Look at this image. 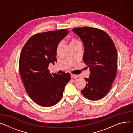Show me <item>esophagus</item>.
I'll use <instances>...</instances> for the list:
<instances>
[{
  "instance_id": "obj_1",
  "label": "esophagus",
  "mask_w": 133,
  "mask_h": 133,
  "mask_svg": "<svg viewBox=\"0 0 133 133\" xmlns=\"http://www.w3.org/2000/svg\"><path fill=\"white\" fill-rule=\"evenodd\" d=\"M71 78L74 79H76L79 77V76L78 75H74L73 74H71Z\"/></svg>"
}]
</instances>
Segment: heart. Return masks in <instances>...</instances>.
Masks as SVG:
<instances>
[{"label":"heart","instance_id":"1","mask_svg":"<svg viewBox=\"0 0 133 133\" xmlns=\"http://www.w3.org/2000/svg\"><path fill=\"white\" fill-rule=\"evenodd\" d=\"M80 43V41H79L78 40H76L75 39H73L71 40V42H70V46L72 45H74V44H77V43Z\"/></svg>","mask_w":133,"mask_h":133}]
</instances>
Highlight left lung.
Returning <instances> with one entry per match:
<instances>
[{
    "mask_svg": "<svg viewBox=\"0 0 133 133\" xmlns=\"http://www.w3.org/2000/svg\"><path fill=\"white\" fill-rule=\"evenodd\" d=\"M84 46L83 61L89 67L90 75L85 78L86 86L81 92L90 100L102 99L109 91L116 75L117 54L109 35L93 27L72 30Z\"/></svg>",
    "mask_w": 133,
    "mask_h": 133,
    "instance_id": "8db88e82",
    "label": "left lung"
}]
</instances>
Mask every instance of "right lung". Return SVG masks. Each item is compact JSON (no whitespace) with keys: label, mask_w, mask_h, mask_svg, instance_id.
Wrapping results in <instances>:
<instances>
[{"label":"right lung","mask_w":133,"mask_h":133,"mask_svg":"<svg viewBox=\"0 0 133 133\" xmlns=\"http://www.w3.org/2000/svg\"><path fill=\"white\" fill-rule=\"evenodd\" d=\"M66 29L38 33L31 37L21 52L19 68L26 92L39 105L51 107L62 98L71 74L50 73L48 66L57 61L60 42L69 33Z\"/></svg>","instance_id":"obj_1"}]
</instances>
